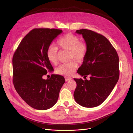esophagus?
Segmentation results:
<instances>
[{
    "instance_id": "34e87169",
    "label": "esophagus",
    "mask_w": 133,
    "mask_h": 133,
    "mask_svg": "<svg viewBox=\"0 0 133 133\" xmlns=\"http://www.w3.org/2000/svg\"><path fill=\"white\" fill-rule=\"evenodd\" d=\"M65 81H68L69 80H70L72 78H69V77H68V76H65Z\"/></svg>"
}]
</instances>
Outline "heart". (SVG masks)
<instances>
[{"label":"heart","instance_id":"1","mask_svg":"<svg viewBox=\"0 0 133 133\" xmlns=\"http://www.w3.org/2000/svg\"><path fill=\"white\" fill-rule=\"evenodd\" d=\"M59 47L63 49L70 51V58L74 59L79 62H82L86 58L88 46L84 42L80 41V38L76 35L68 33L61 37L57 41ZM58 48L54 45H50L47 50V57L52 64L56 65L58 62ZM78 67L77 63L72 61L68 63L60 65L56 69V72L59 74L65 75H72Z\"/></svg>","mask_w":133,"mask_h":133}]
</instances>
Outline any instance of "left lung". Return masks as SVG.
Masks as SVG:
<instances>
[{
	"mask_svg": "<svg viewBox=\"0 0 133 133\" xmlns=\"http://www.w3.org/2000/svg\"><path fill=\"white\" fill-rule=\"evenodd\" d=\"M82 34L88 52L78 73L85 79H75L74 93L75 101L81 106L92 108L99 106L114 88L119 78L118 54L109 40L102 35L87 29L76 30Z\"/></svg>",
	"mask_w": 133,
	"mask_h": 133,
	"instance_id": "8db88e82",
	"label": "left lung"
}]
</instances>
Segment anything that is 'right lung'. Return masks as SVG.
Here are the masks:
<instances>
[{
  "label": "right lung",
  "mask_w": 133,
  "mask_h": 133,
  "mask_svg": "<svg viewBox=\"0 0 133 133\" xmlns=\"http://www.w3.org/2000/svg\"><path fill=\"white\" fill-rule=\"evenodd\" d=\"M62 32L55 29H34L20 42L12 59L13 82L16 91L31 107L46 110L57 103L65 82L63 76H43L53 68L46 52L52 41Z\"/></svg>",
  "instance_id": "obj_1"
}]
</instances>
